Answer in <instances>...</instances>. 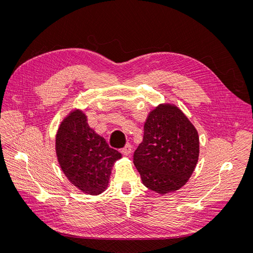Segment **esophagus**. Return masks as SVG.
I'll list each match as a JSON object with an SVG mask.
<instances>
[{
    "mask_svg": "<svg viewBox=\"0 0 253 253\" xmlns=\"http://www.w3.org/2000/svg\"><path fill=\"white\" fill-rule=\"evenodd\" d=\"M122 152H123V154H124V155H126V156H129V155L131 154V152H132V147H131V144H130V143H127V144L124 146V148L122 149Z\"/></svg>",
    "mask_w": 253,
    "mask_h": 253,
    "instance_id": "34e87169",
    "label": "esophagus"
}]
</instances>
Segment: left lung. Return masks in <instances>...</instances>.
<instances>
[{"instance_id":"8db88e82","label":"left lung","mask_w":253,"mask_h":253,"mask_svg":"<svg viewBox=\"0 0 253 253\" xmlns=\"http://www.w3.org/2000/svg\"><path fill=\"white\" fill-rule=\"evenodd\" d=\"M200 140L196 127L174 104H159L144 122L143 140L133 163L143 185L160 195L186 185L199 160Z\"/></svg>"}]
</instances>
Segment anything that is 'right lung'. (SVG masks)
I'll return each instance as SVG.
<instances>
[{"instance_id": "add662e5", "label": "right lung", "mask_w": 253, "mask_h": 253, "mask_svg": "<svg viewBox=\"0 0 253 253\" xmlns=\"http://www.w3.org/2000/svg\"><path fill=\"white\" fill-rule=\"evenodd\" d=\"M59 167L81 192L98 196L108 186L115 163L122 154L111 148L105 138L87 123L83 110L75 109L61 121L55 135Z\"/></svg>"}]
</instances>
